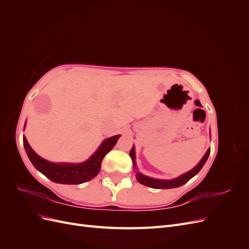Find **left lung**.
Listing matches in <instances>:
<instances>
[{
    "label": "left lung",
    "instance_id": "8db88e82",
    "mask_svg": "<svg viewBox=\"0 0 249 249\" xmlns=\"http://www.w3.org/2000/svg\"><path fill=\"white\" fill-rule=\"evenodd\" d=\"M210 150H211V148H209L207 150L205 156L201 158V160L198 162L196 166L193 167L191 170H189L188 172L183 173L182 176H179V177L175 178H171V179H162V178H150V177L144 176L143 173L138 171L137 165H136V153H135V146L134 145L130 150V157H131V159L133 161V167H134L135 170H136V178L141 185L147 186L149 188H154V189H171V188H178V187L183 186L190 178H192L194 176L197 175V173L200 171V169L202 168L203 165H205V163L207 162L208 157L210 155Z\"/></svg>",
    "mask_w": 249,
    "mask_h": 249
}]
</instances>
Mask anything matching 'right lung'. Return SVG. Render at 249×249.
Returning <instances> with one entry per match:
<instances>
[{
	"mask_svg": "<svg viewBox=\"0 0 249 249\" xmlns=\"http://www.w3.org/2000/svg\"><path fill=\"white\" fill-rule=\"evenodd\" d=\"M26 126V124H25ZM120 135L105 139L94 154L84 162L81 163H54L43 159L37 155L27 141V138L22 136L25 150L30 161L34 167L40 171L48 178L58 184L78 185L88 182L97 176L101 170V165L104 157L114 147Z\"/></svg>",
	"mask_w": 249,
	"mask_h": 249,
	"instance_id": "obj_1",
	"label": "right lung"
}]
</instances>
